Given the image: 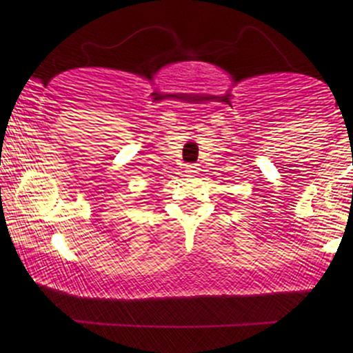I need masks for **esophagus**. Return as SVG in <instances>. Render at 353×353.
I'll return each mask as SVG.
<instances>
[{"mask_svg": "<svg viewBox=\"0 0 353 353\" xmlns=\"http://www.w3.org/2000/svg\"><path fill=\"white\" fill-rule=\"evenodd\" d=\"M185 174H188V176H196V174H197V165L196 164H188V165H185Z\"/></svg>", "mask_w": 353, "mask_h": 353, "instance_id": "obj_1", "label": "esophagus"}]
</instances>
